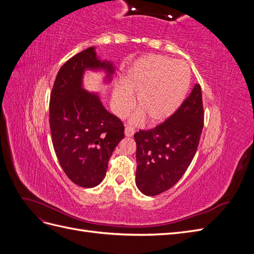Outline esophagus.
Wrapping results in <instances>:
<instances>
[{"instance_id":"34e87169","label":"esophagus","mask_w":254,"mask_h":254,"mask_svg":"<svg viewBox=\"0 0 254 254\" xmlns=\"http://www.w3.org/2000/svg\"><path fill=\"white\" fill-rule=\"evenodd\" d=\"M133 133H134L133 128H131L130 126H126V127H125V135H126V136L130 137V136L133 135Z\"/></svg>"}]
</instances>
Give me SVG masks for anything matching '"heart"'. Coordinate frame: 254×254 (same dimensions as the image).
I'll list each match as a JSON object with an SVG mask.
<instances>
[{
	"label": "heart",
	"instance_id": "1",
	"mask_svg": "<svg viewBox=\"0 0 254 254\" xmlns=\"http://www.w3.org/2000/svg\"><path fill=\"white\" fill-rule=\"evenodd\" d=\"M123 87L112 92V109L118 117H126L133 109L136 95L141 109L132 122L160 124L179 109L190 88V72L181 60L162 55L141 58L130 66L123 77Z\"/></svg>",
	"mask_w": 254,
	"mask_h": 254
}]
</instances>
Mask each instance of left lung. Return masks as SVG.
<instances>
[{
    "label": "left lung",
    "instance_id": "obj_1",
    "mask_svg": "<svg viewBox=\"0 0 254 254\" xmlns=\"http://www.w3.org/2000/svg\"><path fill=\"white\" fill-rule=\"evenodd\" d=\"M201 88L195 84L172 117L134 134L135 184L144 195L156 196L180 180L193 160L203 128Z\"/></svg>",
    "mask_w": 254,
    "mask_h": 254
}]
</instances>
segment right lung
I'll list each match as a JSON object with an SVG mask.
<instances>
[{
	"instance_id": "right-lung-1",
	"label": "right lung",
	"mask_w": 254,
	"mask_h": 254,
	"mask_svg": "<svg viewBox=\"0 0 254 254\" xmlns=\"http://www.w3.org/2000/svg\"><path fill=\"white\" fill-rule=\"evenodd\" d=\"M86 71H103L105 82L115 67L101 60L95 48L84 50L60 67L50 101V127L57 159L68 179L82 188L101 183L114 148L124 139V126L107 111L95 92L83 88Z\"/></svg>"
}]
</instances>
